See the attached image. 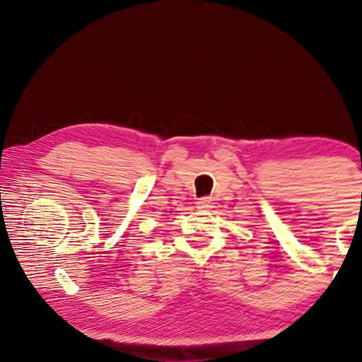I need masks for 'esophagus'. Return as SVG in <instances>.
Listing matches in <instances>:
<instances>
[{"label":"esophagus","mask_w":362,"mask_h":362,"mask_svg":"<svg viewBox=\"0 0 362 362\" xmlns=\"http://www.w3.org/2000/svg\"><path fill=\"white\" fill-rule=\"evenodd\" d=\"M211 204H212L211 197H201V199L197 201V209H202V211L209 209Z\"/></svg>","instance_id":"1"}]
</instances>
